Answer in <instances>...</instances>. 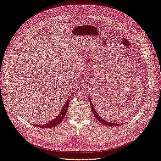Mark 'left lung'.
Returning <instances> with one entry per match:
<instances>
[{"label": "left lung", "instance_id": "obj_1", "mask_svg": "<svg viewBox=\"0 0 161 161\" xmlns=\"http://www.w3.org/2000/svg\"><path fill=\"white\" fill-rule=\"evenodd\" d=\"M89 99H90V105H91L92 111L93 114H94L95 117L97 119V120L99 122H101L102 124H103V125H106V126H120V125H123V123H120V124H119V123H113V122H108L106 120H105L104 119L102 118V117H100V115H99L97 112L96 111V109H95V108H94V105H93V104H92V101H91L90 98H89Z\"/></svg>", "mask_w": 161, "mask_h": 161}]
</instances>
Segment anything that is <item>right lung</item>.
Segmentation results:
<instances>
[{
  "label": "right lung",
  "instance_id": "obj_1",
  "mask_svg": "<svg viewBox=\"0 0 161 161\" xmlns=\"http://www.w3.org/2000/svg\"><path fill=\"white\" fill-rule=\"evenodd\" d=\"M73 94H74V93L73 94H71L69 97V98L66 100L64 105L63 106L62 110L60 111L59 113L58 114V115L55 119H53L52 120L48 122V123H46V124H44V125H34L37 126V127H39V128H53V127L57 126L58 125H59L60 122L62 121L64 117L65 116V114H66V113L67 111V109H68L69 105L70 98H71V96H73Z\"/></svg>",
  "mask_w": 161,
  "mask_h": 161
}]
</instances>
